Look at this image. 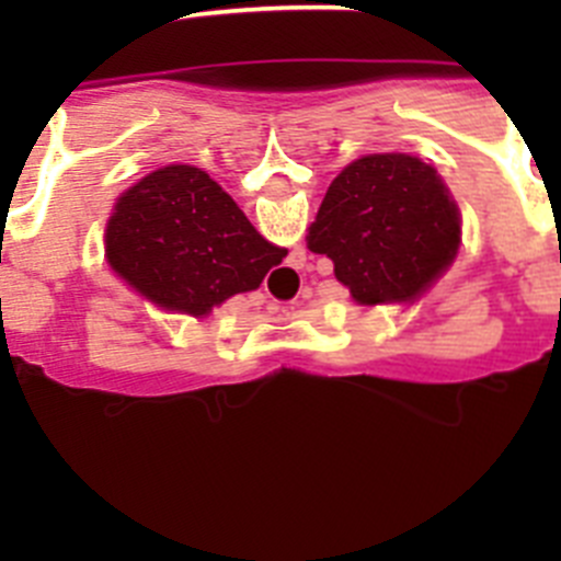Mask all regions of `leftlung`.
Wrapping results in <instances>:
<instances>
[{
	"instance_id": "8db88e82",
	"label": "left lung",
	"mask_w": 561,
	"mask_h": 561,
	"mask_svg": "<svg viewBox=\"0 0 561 561\" xmlns=\"http://www.w3.org/2000/svg\"><path fill=\"white\" fill-rule=\"evenodd\" d=\"M306 244L362 306L413 300L458 255L460 213L433 165L368 153L331 182Z\"/></svg>"
}]
</instances>
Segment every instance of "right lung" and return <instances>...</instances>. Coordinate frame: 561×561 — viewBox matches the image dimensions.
Listing matches in <instances>:
<instances>
[{
	"label": "right lung",
	"mask_w": 561,
	"mask_h": 561,
	"mask_svg": "<svg viewBox=\"0 0 561 561\" xmlns=\"http://www.w3.org/2000/svg\"><path fill=\"white\" fill-rule=\"evenodd\" d=\"M106 257L165 311L210 314L261 286L286 257L202 168L165 165L123 193L106 225Z\"/></svg>",
	"instance_id": "add662e5"
}]
</instances>
